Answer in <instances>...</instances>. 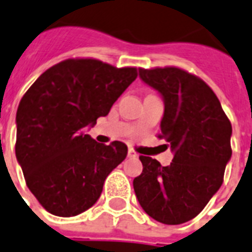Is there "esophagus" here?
<instances>
[{
  "mask_svg": "<svg viewBox=\"0 0 252 252\" xmlns=\"http://www.w3.org/2000/svg\"><path fill=\"white\" fill-rule=\"evenodd\" d=\"M128 157H129V158H137L138 154L136 153L133 149H130V148H129V149H128Z\"/></svg>",
  "mask_w": 252,
  "mask_h": 252,
  "instance_id": "esophagus-1",
  "label": "esophagus"
}]
</instances>
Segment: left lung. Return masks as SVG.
I'll return each mask as SVG.
<instances>
[{
    "mask_svg": "<svg viewBox=\"0 0 252 252\" xmlns=\"http://www.w3.org/2000/svg\"><path fill=\"white\" fill-rule=\"evenodd\" d=\"M138 72L162 95L165 112L158 137L165 138L174 158L161 166L157 159L140 156L142 172L134 178V192L152 219L179 225L199 215L222 184L231 158L230 120L199 77L175 66Z\"/></svg>",
    "mask_w": 252,
    "mask_h": 252,
    "instance_id": "left-lung-1",
    "label": "left lung"
}]
</instances>
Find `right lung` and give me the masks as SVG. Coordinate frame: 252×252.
Instances as JSON below:
<instances>
[{
  "instance_id": "obj_1",
  "label": "right lung",
  "mask_w": 252,
  "mask_h": 252,
  "mask_svg": "<svg viewBox=\"0 0 252 252\" xmlns=\"http://www.w3.org/2000/svg\"><path fill=\"white\" fill-rule=\"evenodd\" d=\"M137 78L136 68L68 59L47 69L17 111L15 156L26 184L45 211L72 217L96 203L112 170L126 157L120 141L86 134Z\"/></svg>"
}]
</instances>
